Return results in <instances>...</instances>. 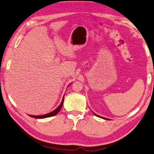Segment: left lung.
Here are the masks:
<instances>
[{"label":"left lung","instance_id":"8db88e82","mask_svg":"<svg viewBox=\"0 0 154 154\" xmlns=\"http://www.w3.org/2000/svg\"><path fill=\"white\" fill-rule=\"evenodd\" d=\"M94 114L95 116H98V117H100V118H102V119H106V118H103V117H102V116H99V115H97V114H94Z\"/></svg>","mask_w":154,"mask_h":154}]
</instances>
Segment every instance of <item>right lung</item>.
<instances>
[{
    "mask_svg": "<svg viewBox=\"0 0 154 154\" xmlns=\"http://www.w3.org/2000/svg\"><path fill=\"white\" fill-rule=\"evenodd\" d=\"M64 97H63L62 101V103H60V106H58L57 108L55 109V110H53V112H50V113H48V114H45V115H42V116H32V115H29V116H31V117H33V118H35V119H45V118H47V117H51V116H55V115H56V114L58 113V112H60V109L62 108V105H63V103H64Z\"/></svg>",
    "mask_w": 154,
    "mask_h": 154,
    "instance_id": "obj_1",
    "label": "right lung"
}]
</instances>
